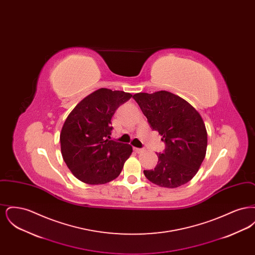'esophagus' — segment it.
Returning a JSON list of instances; mask_svg holds the SVG:
<instances>
[{
	"instance_id": "34e87169",
	"label": "esophagus",
	"mask_w": 255,
	"mask_h": 255,
	"mask_svg": "<svg viewBox=\"0 0 255 255\" xmlns=\"http://www.w3.org/2000/svg\"><path fill=\"white\" fill-rule=\"evenodd\" d=\"M133 150H134L136 153H141V152L144 151V149H142V148H136V147H134Z\"/></svg>"
}]
</instances>
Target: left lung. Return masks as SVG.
<instances>
[{
	"mask_svg": "<svg viewBox=\"0 0 255 255\" xmlns=\"http://www.w3.org/2000/svg\"><path fill=\"white\" fill-rule=\"evenodd\" d=\"M133 98L150 127L165 143L157 166L143 173L150 182L175 188L189 182L206 157L207 133L202 117L182 97L166 91L139 93Z\"/></svg>",
	"mask_w": 255,
	"mask_h": 255,
	"instance_id": "8db88e82",
	"label": "left lung"
}]
</instances>
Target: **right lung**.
Listing matches in <instances>:
<instances>
[{
	"label": "right lung",
	"instance_id": "obj_1",
	"mask_svg": "<svg viewBox=\"0 0 255 255\" xmlns=\"http://www.w3.org/2000/svg\"><path fill=\"white\" fill-rule=\"evenodd\" d=\"M131 97L129 93L102 88L80 101L68 116L61 130V153L81 182L103 184L121 174L133 149L111 139V120Z\"/></svg>",
	"mask_w": 255,
	"mask_h": 255
}]
</instances>
